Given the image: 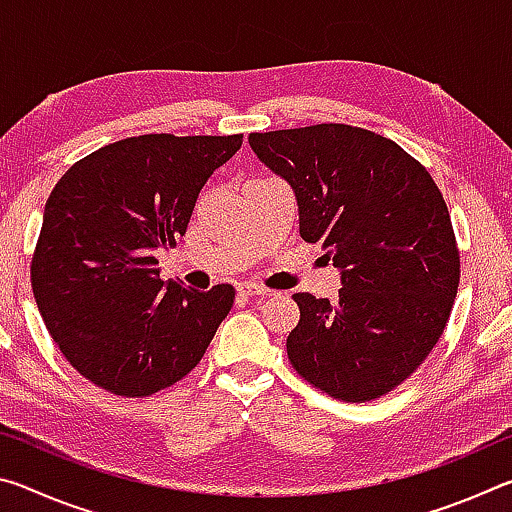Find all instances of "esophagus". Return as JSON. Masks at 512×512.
Here are the masks:
<instances>
[{
    "label": "esophagus",
    "mask_w": 512,
    "mask_h": 512,
    "mask_svg": "<svg viewBox=\"0 0 512 512\" xmlns=\"http://www.w3.org/2000/svg\"><path fill=\"white\" fill-rule=\"evenodd\" d=\"M239 293H244V296H271L273 291L262 287V284L244 282V284H239Z\"/></svg>",
    "instance_id": "esophagus-1"
}]
</instances>
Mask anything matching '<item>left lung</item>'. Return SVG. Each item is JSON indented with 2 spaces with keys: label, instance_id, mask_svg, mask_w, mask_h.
Wrapping results in <instances>:
<instances>
[{
  "label": "left lung",
  "instance_id": "left-lung-1",
  "mask_svg": "<svg viewBox=\"0 0 512 512\" xmlns=\"http://www.w3.org/2000/svg\"><path fill=\"white\" fill-rule=\"evenodd\" d=\"M250 149L291 185L300 237L323 241L339 302L296 293L287 352L309 384L345 402L393 391L427 359L458 289L443 194L393 140L345 124L250 133Z\"/></svg>",
  "mask_w": 512,
  "mask_h": 512
}]
</instances>
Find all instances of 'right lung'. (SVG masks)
Wrapping results in <instances>:
<instances>
[{
  "label": "right lung",
  "mask_w": 512,
  "mask_h": 512,
  "mask_svg": "<svg viewBox=\"0 0 512 512\" xmlns=\"http://www.w3.org/2000/svg\"><path fill=\"white\" fill-rule=\"evenodd\" d=\"M244 135H140L69 167L47 198L31 262L42 320L85 379L144 397L192 370L235 302L160 280L155 253L185 235L207 178Z\"/></svg>",
  "instance_id": "right-lung-1"
}]
</instances>
